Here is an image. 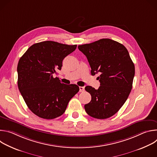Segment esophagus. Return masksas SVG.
Returning <instances> with one entry per match:
<instances>
[{
	"label": "esophagus",
	"instance_id": "obj_1",
	"mask_svg": "<svg viewBox=\"0 0 157 157\" xmlns=\"http://www.w3.org/2000/svg\"><path fill=\"white\" fill-rule=\"evenodd\" d=\"M84 87H82V86H79V92H83L84 91Z\"/></svg>",
	"mask_w": 157,
	"mask_h": 157
}]
</instances>
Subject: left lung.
<instances>
[{
    "label": "left lung",
    "instance_id": "obj_1",
    "mask_svg": "<svg viewBox=\"0 0 157 157\" xmlns=\"http://www.w3.org/2000/svg\"><path fill=\"white\" fill-rule=\"evenodd\" d=\"M86 56L91 75L98 72L100 86H86L91 101L84 105L86 113L94 118L105 119L114 116L127 99L132 88L135 66L122 44L109 38L78 46Z\"/></svg>",
    "mask_w": 157,
    "mask_h": 157
}]
</instances>
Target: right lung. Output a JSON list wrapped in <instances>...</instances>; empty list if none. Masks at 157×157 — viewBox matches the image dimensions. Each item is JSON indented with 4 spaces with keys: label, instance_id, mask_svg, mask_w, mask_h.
Listing matches in <instances>:
<instances>
[{
    "label": "right lung",
    "instance_id": "1",
    "mask_svg": "<svg viewBox=\"0 0 157 157\" xmlns=\"http://www.w3.org/2000/svg\"><path fill=\"white\" fill-rule=\"evenodd\" d=\"M76 47L44 41L33 44L20 58L18 89L29 109L39 117L53 119L61 116L79 91L76 84H62L53 77L61 70L63 59Z\"/></svg>",
    "mask_w": 157,
    "mask_h": 157
}]
</instances>
